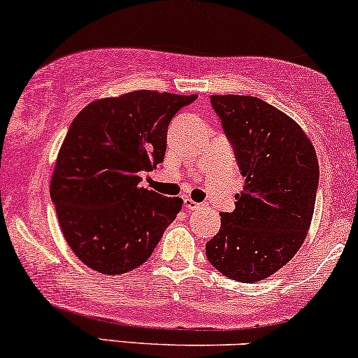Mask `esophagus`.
<instances>
[{"mask_svg":"<svg viewBox=\"0 0 358 358\" xmlns=\"http://www.w3.org/2000/svg\"><path fill=\"white\" fill-rule=\"evenodd\" d=\"M183 203H185V208H187V210H190V212H193V210H198V208H201V205H200V203H196V201H193L192 198H185V200H183Z\"/></svg>","mask_w":358,"mask_h":358,"instance_id":"1","label":"esophagus"}]
</instances>
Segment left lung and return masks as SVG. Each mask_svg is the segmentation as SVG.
<instances>
[{"label":"left lung","mask_w":358,"mask_h":358,"mask_svg":"<svg viewBox=\"0 0 358 358\" xmlns=\"http://www.w3.org/2000/svg\"><path fill=\"white\" fill-rule=\"evenodd\" d=\"M212 106L235 148L243 192L222 213L206 257L236 282L268 278L305 242L318 187L315 148L295 120L257 96L212 94Z\"/></svg>","instance_id":"8db88e82"}]
</instances>
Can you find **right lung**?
<instances>
[{
  "label": "right lung",
  "instance_id": "obj_1",
  "mask_svg": "<svg viewBox=\"0 0 358 358\" xmlns=\"http://www.w3.org/2000/svg\"><path fill=\"white\" fill-rule=\"evenodd\" d=\"M195 98L138 90L94 100L71 122L50 192L64 240L94 272L143 265L182 210V198L140 187V171L163 160L168 124Z\"/></svg>",
  "mask_w": 358,
  "mask_h": 358
}]
</instances>
